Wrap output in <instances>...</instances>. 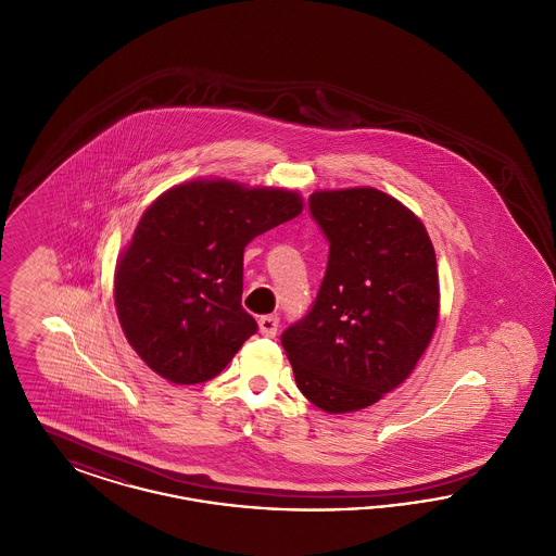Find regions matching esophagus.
I'll use <instances>...</instances> for the list:
<instances>
[{
  "instance_id": "34e87169",
  "label": "esophagus",
  "mask_w": 556,
  "mask_h": 556,
  "mask_svg": "<svg viewBox=\"0 0 556 556\" xmlns=\"http://www.w3.org/2000/svg\"><path fill=\"white\" fill-rule=\"evenodd\" d=\"M258 327H261V333L265 338H275L277 329H279V317L277 315H265V317L258 318Z\"/></svg>"
}]
</instances>
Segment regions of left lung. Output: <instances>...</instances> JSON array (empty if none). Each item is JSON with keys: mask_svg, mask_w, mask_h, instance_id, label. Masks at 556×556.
Here are the masks:
<instances>
[{"mask_svg": "<svg viewBox=\"0 0 556 556\" xmlns=\"http://www.w3.org/2000/svg\"><path fill=\"white\" fill-rule=\"evenodd\" d=\"M329 261L308 313L281 333L300 392L327 413L370 406L415 369L440 308L424 223L370 187L315 191Z\"/></svg>", "mask_w": 556, "mask_h": 556, "instance_id": "1", "label": "left lung"}]
</instances>
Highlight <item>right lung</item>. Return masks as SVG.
Instances as JSON below:
<instances>
[{"mask_svg":"<svg viewBox=\"0 0 556 556\" xmlns=\"http://www.w3.org/2000/svg\"><path fill=\"white\" fill-rule=\"evenodd\" d=\"M302 212L283 189L231 181L173 187L143 212L116 266L121 327L160 377L191 386L216 377L258 331L241 308L243 248Z\"/></svg>","mask_w":556,"mask_h":556,"instance_id":"1","label":"right lung"}]
</instances>
